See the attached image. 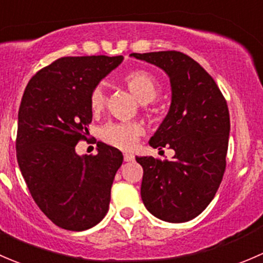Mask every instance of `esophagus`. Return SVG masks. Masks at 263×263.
<instances>
[{"mask_svg":"<svg viewBox=\"0 0 263 263\" xmlns=\"http://www.w3.org/2000/svg\"><path fill=\"white\" fill-rule=\"evenodd\" d=\"M124 161L125 162L134 161V156H133L132 153H124Z\"/></svg>","mask_w":263,"mask_h":263,"instance_id":"1","label":"esophagus"}]
</instances>
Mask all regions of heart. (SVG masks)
<instances>
[{"mask_svg": "<svg viewBox=\"0 0 263 263\" xmlns=\"http://www.w3.org/2000/svg\"><path fill=\"white\" fill-rule=\"evenodd\" d=\"M123 82L129 91L139 100L140 104H149L158 96L159 86L156 78L151 73L137 69L126 73L123 77ZM106 96L101 86H96L90 95V107L93 112H99L104 109ZM143 134V126L137 121L130 123H109L102 126L100 137L107 144L119 149L129 151L137 143L138 138Z\"/></svg>", "mask_w": 263, "mask_h": 263, "instance_id": "b5f03b06", "label": "heart"}]
</instances>
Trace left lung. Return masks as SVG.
<instances>
[{"instance_id":"8db88e82","label":"left lung","mask_w":263,"mask_h":263,"mask_svg":"<svg viewBox=\"0 0 263 263\" xmlns=\"http://www.w3.org/2000/svg\"><path fill=\"white\" fill-rule=\"evenodd\" d=\"M130 55L163 69L172 91L168 114L149 144L170 147L173 159L135 158L143 167V204L161 220L189 221L204 212L223 180L231 130L228 105L212 76L186 54L167 50Z\"/></svg>"}]
</instances>
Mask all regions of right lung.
Instances as JSON below:
<instances>
[{"instance_id": "right-lung-1", "label": "right lung", "mask_w": 263, "mask_h": 263, "mask_svg": "<svg viewBox=\"0 0 263 263\" xmlns=\"http://www.w3.org/2000/svg\"><path fill=\"white\" fill-rule=\"evenodd\" d=\"M123 55L63 57L29 81L18 109L16 157L32 199L55 226L90 229L109 210L123 154L97 143V154L78 156L92 121L91 91Z\"/></svg>"}]
</instances>
